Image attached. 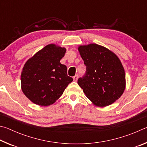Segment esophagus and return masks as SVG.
Returning a JSON list of instances; mask_svg holds the SVG:
<instances>
[{
    "label": "esophagus",
    "instance_id": "1",
    "mask_svg": "<svg viewBox=\"0 0 147 147\" xmlns=\"http://www.w3.org/2000/svg\"><path fill=\"white\" fill-rule=\"evenodd\" d=\"M78 74H76V75H75V76H74L73 77V80H74V82H77V80H78Z\"/></svg>",
    "mask_w": 147,
    "mask_h": 147
}]
</instances>
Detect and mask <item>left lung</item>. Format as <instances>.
<instances>
[{
	"instance_id": "1",
	"label": "left lung",
	"mask_w": 147,
	"mask_h": 147,
	"mask_svg": "<svg viewBox=\"0 0 147 147\" xmlns=\"http://www.w3.org/2000/svg\"><path fill=\"white\" fill-rule=\"evenodd\" d=\"M86 74L78 84L94 106L106 107L119 99L126 88L125 71L120 59L108 49L95 43L78 47Z\"/></svg>"
}]
</instances>
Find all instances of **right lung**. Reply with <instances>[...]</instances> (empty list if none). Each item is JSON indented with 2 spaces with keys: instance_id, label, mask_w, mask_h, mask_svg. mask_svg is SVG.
I'll return each mask as SVG.
<instances>
[{
  "instance_id": "right-lung-1",
  "label": "right lung",
  "mask_w": 147,
  "mask_h": 147,
  "mask_svg": "<svg viewBox=\"0 0 147 147\" xmlns=\"http://www.w3.org/2000/svg\"><path fill=\"white\" fill-rule=\"evenodd\" d=\"M65 47L47 45L24 63L21 75L23 93L32 102L41 106L54 104L73 80L60 63Z\"/></svg>"
}]
</instances>
